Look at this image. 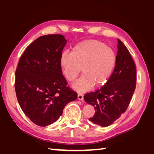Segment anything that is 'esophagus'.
<instances>
[{"label": "esophagus", "mask_w": 154, "mask_h": 154, "mask_svg": "<svg viewBox=\"0 0 154 154\" xmlns=\"http://www.w3.org/2000/svg\"><path fill=\"white\" fill-rule=\"evenodd\" d=\"M77 99L79 100H83V95L81 93H78Z\"/></svg>", "instance_id": "esophagus-1"}]
</instances>
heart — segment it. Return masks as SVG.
<instances>
[{"instance_id":"heart-1","label":"heart","mask_w":154,"mask_h":154,"mask_svg":"<svg viewBox=\"0 0 154 154\" xmlns=\"http://www.w3.org/2000/svg\"><path fill=\"white\" fill-rule=\"evenodd\" d=\"M114 51L103 42L86 40L77 44L71 52H63L60 63L65 78L73 82L82 68L83 75L73 88L83 93L94 86H101L109 79L116 64Z\"/></svg>"}]
</instances>
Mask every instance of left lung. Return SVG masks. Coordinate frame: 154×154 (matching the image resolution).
Here are the masks:
<instances>
[{"label":"left lung","mask_w":154,"mask_h":154,"mask_svg":"<svg viewBox=\"0 0 154 154\" xmlns=\"http://www.w3.org/2000/svg\"><path fill=\"white\" fill-rule=\"evenodd\" d=\"M115 67L104 86L86 94L84 99L94 108L89 120L103 127L111 125L125 112L136 89V69L127 48L118 39Z\"/></svg>","instance_id":"obj_1"}]
</instances>
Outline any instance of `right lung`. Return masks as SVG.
Returning <instances> with one entry per match:
<instances>
[{
  "mask_svg": "<svg viewBox=\"0 0 154 154\" xmlns=\"http://www.w3.org/2000/svg\"><path fill=\"white\" fill-rule=\"evenodd\" d=\"M66 43L63 35H42L20 59L15 73L16 97L23 112L38 126L55 122L65 105L77 98L67 87L60 63Z\"/></svg>",
  "mask_w": 154,
  "mask_h": 154,
  "instance_id": "right-lung-1",
  "label": "right lung"
}]
</instances>
